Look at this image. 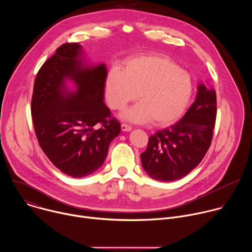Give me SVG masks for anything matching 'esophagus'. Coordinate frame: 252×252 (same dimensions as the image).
I'll list each match as a JSON object with an SVG mask.
<instances>
[{"mask_svg": "<svg viewBox=\"0 0 252 252\" xmlns=\"http://www.w3.org/2000/svg\"><path fill=\"white\" fill-rule=\"evenodd\" d=\"M121 128H122V130H123V131H130L132 127H131L130 126L126 125V124H122V126H121Z\"/></svg>", "mask_w": 252, "mask_h": 252, "instance_id": "esophagus-1", "label": "esophagus"}]
</instances>
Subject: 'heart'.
I'll use <instances>...</instances> for the list:
<instances>
[{"instance_id":"b5f03b06","label":"heart","mask_w":252,"mask_h":252,"mask_svg":"<svg viewBox=\"0 0 252 252\" xmlns=\"http://www.w3.org/2000/svg\"><path fill=\"white\" fill-rule=\"evenodd\" d=\"M104 93L114 110H123L137 98L140 102L122 114V119L156 126L175 122L185 112L192 94V80L187 70L166 57L141 55L126 61L123 70L112 68L106 75Z\"/></svg>"}]
</instances>
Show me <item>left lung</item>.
<instances>
[{"label":"left lung","mask_w":252,"mask_h":252,"mask_svg":"<svg viewBox=\"0 0 252 252\" xmlns=\"http://www.w3.org/2000/svg\"><path fill=\"white\" fill-rule=\"evenodd\" d=\"M217 119V94L199 83L194 102L173 126L149 138L140 155L143 169L154 179L173 182L183 178L202 160L210 147Z\"/></svg>","instance_id":"8db88e82"}]
</instances>
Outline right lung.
<instances>
[{"instance_id": "obj_1", "label": "right lung", "mask_w": 252, "mask_h": 252, "mask_svg": "<svg viewBox=\"0 0 252 252\" xmlns=\"http://www.w3.org/2000/svg\"><path fill=\"white\" fill-rule=\"evenodd\" d=\"M105 78V64H88L78 43L58 48L35 78L31 106L35 135L52 163L71 177L97 170L121 132L103 102Z\"/></svg>"}]
</instances>
